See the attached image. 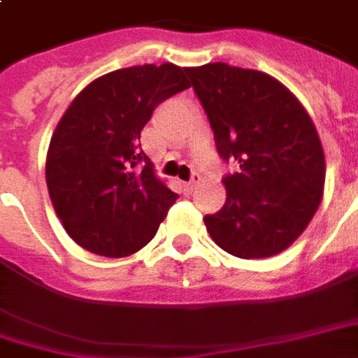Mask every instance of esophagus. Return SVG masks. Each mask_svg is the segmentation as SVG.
Segmentation results:
<instances>
[{"instance_id":"1","label":"esophagus","mask_w":358,"mask_h":358,"mask_svg":"<svg viewBox=\"0 0 358 358\" xmlns=\"http://www.w3.org/2000/svg\"><path fill=\"white\" fill-rule=\"evenodd\" d=\"M199 182H201V174H199V172H194V174H192V178H189V182L184 184V187H186L187 192H192V189H196V186L199 184Z\"/></svg>"}]
</instances>
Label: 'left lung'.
<instances>
[{
    "instance_id": "1",
    "label": "left lung",
    "mask_w": 358,
    "mask_h": 358,
    "mask_svg": "<svg viewBox=\"0 0 358 358\" xmlns=\"http://www.w3.org/2000/svg\"><path fill=\"white\" fill-rule=\"evenodd\" d=\"M186 73L213 129L217 153L234 161L227 201L203 221L232 256L269 257L289 248L314 217L324 194L326 161L302 104L277 79L227 64Z\"/></svg>"
}]
</instances>
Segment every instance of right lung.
Wrapping results in <instances>:
<instances>
[{
  "mask_svg": "<svg viewBox=\"0 0 358 358\" xmlns=\"http://www.w3.org/2000/svg\"><path fill=\"white\" fill-rule=\"evenodd\" d=\"M186 69L136 66L94 79L52 136L46 184L67 234L85 250L124 257L151 242L178 194L155 176L141 129L184 91Z\"/></svg>",
  "mask_w": 358,
  "mask_h": 358,
  "instance_id": "add662e5",
  "label": "right lung"
}]
</instances>
